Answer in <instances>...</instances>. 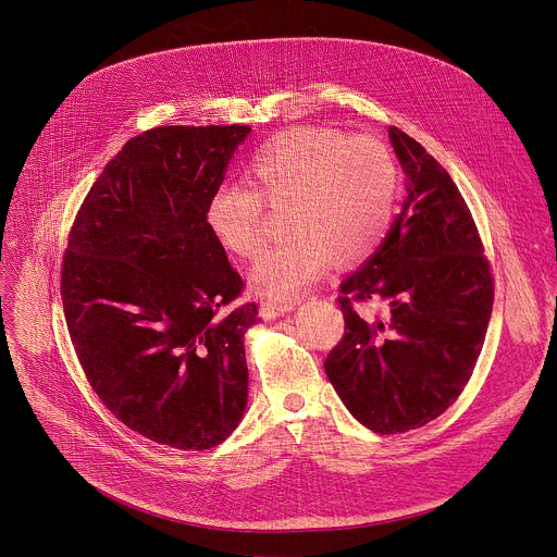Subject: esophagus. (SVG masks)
<instances>
[{
  "label": "esophagus",
  "instance_id": "1",
  "mask_svg": "<svg viewBox=\"0 0 557 557\" xmlns=\"http://www.w3.org/2000/svg\"><path fill=\"white\" fill-rule=\"evenodd\" d=\"M296 309V302H274V300H265V302H261V315L265 319H276L281 318V315H285V313H289V311H294Z\"/></svg>",
  "mask_w": 557,
  "mask_h": 557
}]
</instances>
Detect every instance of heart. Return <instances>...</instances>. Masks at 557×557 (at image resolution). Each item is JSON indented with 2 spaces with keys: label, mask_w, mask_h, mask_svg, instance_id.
Returning <instances> with one entry per match:
<instances>
[{
  "label": "heart",
  "mask_w": 557,
  "mask_h": 557,
  "mask_svg": "<svg viewBox=\"0 0 557 557\" xmlns=\"http://www.w3.org/2000/svg\"><path fill=\"white\" fill-rule=\"evenodd\" d=\"M246 175L252 188L221 186L210 195L206 225L227 252L255 259L265 244L263 201L270 208L292 206V238L270 248L250 272V285L268 298H298L336 257L362 261L391 230L398 166L380 137L289 128L252 154Z\"/></svg>",
  "instance_id": "heart-1"
}]
</instances>
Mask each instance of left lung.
<instances>
[{"mask_svg": "<svg viewBox=\"0 0 557 557\" xmlns=\"http://www.w3.org/2000/svg\"><path fill=\"white\" fill-rule=\"evenodd\" d=\"M407 175L403 208L380 248L341 283L345 334L323 367L351 416L405 433L444 413L472 377L493 309L476 223L448 171L388 128ZM382 301L364 319L351 301Z\"/></svg>", "mask_w": 557, "mask_h": 557, "instance_id": "obj_1", "label": "left lung"}]
</instances>
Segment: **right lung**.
Masks as SVG:
<instances>
[{
	"label": "right lung",
	"instance_id": "obj_1",
	"mask_svg": "<svg viewBox=\"0 0 557 557\" xmlns=\"http://www.w3.org/2000/svg\"><path fill=\"white\" fill-rule=\"evenodd\" d=\"M248 126H159L109 160L73 223L62 305L83 373L139 435L208 450L248 397L244 332L257 305L206 225Z\"/></svg>",
	"mask_w": 557,
	"mask_h": 557
}]
</instances>
